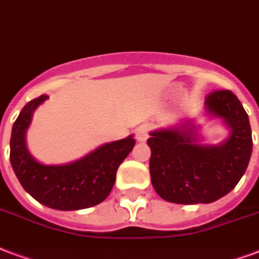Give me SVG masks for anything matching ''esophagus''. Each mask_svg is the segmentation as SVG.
I'll use <instances>...</instances> for the list:
<instances>
[{"instance_id":"34e87169","label":"esophagus","mask_w":259,"mask_h":259,"mask_svg":"<svg viewBox=\"0 0 259 259\" xmlns=\"http://www.w3.org/2000/svg\"><path fill=\"white\" fill-rule=\"evenodd\" d=\"M148 137H149V127L147 125L140 126L137 130H136V140L140 141V143H144L147 141Z\"/></svg>"}]
</instances>
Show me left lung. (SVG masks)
<instances>
[{"mask_svg": "<svg viewBox=\"0 0 259 259\" xmlns=\"http://www.w3.org/2000/svg\"><path fill=\"white\" fill-rule=\"evenodd\" d=\"M205 106L230 126L231 136L222 145H198L193 130L152 132V185L161 198L174 204H210L234 189L246 172L252 151L247 112L231 91H212Z\"/></svg>", "mask_w": 259, "mask_h": 259, "instance_id": "8db88e82", "label": "left lung"}]
</instances>
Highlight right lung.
<instances>
[{"label": "right lung", "instance_id": "obj_1", "mask_svg": "<svg viewBox=\"0 0 259 259\" xmlns=\"http://www.w3.org/2000/svg\"><path fill=\"white\" fill-rule=\"evenodd\" d=\"M49 98L42 95L25 104L13 123L11 163L27 193L40 204L58 210H78L103 202L115 183L116 169L125 160L136 140L104 144L80 160L65 165L37 163L25 147V130L35 108Z\"/></svg>", "mask_w": 259, "mask_h": 259}]
</instances>
